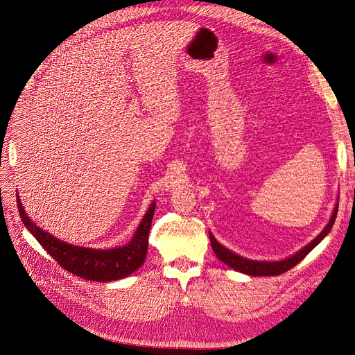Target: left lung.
<instances>
[{
	"instance_id": "1",
	"label": "left lung",
	"mask_w": 355,
	"mask_h": 355,
	"mask_svg": "<svg viewBox=\"0 0 355 355\" xmlns=\"http://www.w3.org/2000/svg\"><path fill=\"white\" fill-rule=\"evenodd\" d=\"M336 213H338V205L335 206L334 209V213L331 216V220L328 222V225L325 226V229L322 230V232L311 242L307 243L304 248H302L299 252H296L295 255H291L290 258L287 259H283V261H254V259H248V258H243L232 251H229L227 248H225L223 245H220L218 241L214 239V236L211 234H209V238H210V243H211V248L216 254V257H218L222 263H225L226 266H229L230 268H234L239 272H243V274H248V275H280L286 271H288L290 268H293L295 266H297L300 261L309 254L315 246L325 238L331 229L334 226V222H335V218H336Z\"/></svg>"
}]
</instances>
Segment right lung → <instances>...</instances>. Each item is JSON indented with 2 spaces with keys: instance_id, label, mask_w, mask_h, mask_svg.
<instances>
[{
  "instance_id": "obj_1",
  "label": "right lung",
  "mask_w": 355,
  "mask_h": 355,
  "mask_svg": "<svg viewBox=\"0 0 355 355\" xmlns=\"http://www.w3.org/2000/svg\"><path fill=\"white\" fill-rule=\"evenodd\" d=\"M20 218L37 242L43 246L56 263L64 270L91 282H114L125 279L139 268L146 258L149 229L155 211V202H152L145 213L141 225L137 226L132 241L126 246L113 250H92L75 246L68 242L59 241L28 219L24 207L17 197Z\"/></svg>"
}]
</instances>
